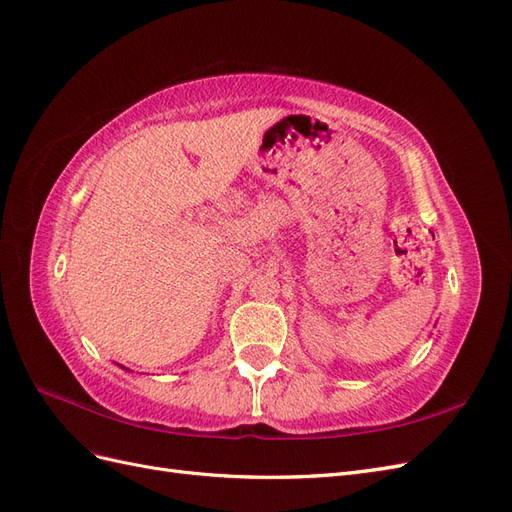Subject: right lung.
<instances>
[{"label":"right lung","mask_w":512,"mask_h":512,"mask_svg":"<svg viewBox=\"0 0 512 512\" xmlns=\"http://www.w3.org/2000/svg\"><path fill=\"white\" fill-rule=\"evenodd\" d=\"M119 367H121V369H128V367H123V365H119ZM128 371H130V369H128Z\"/></svg>","instance_id":"1"}]
</instances>
